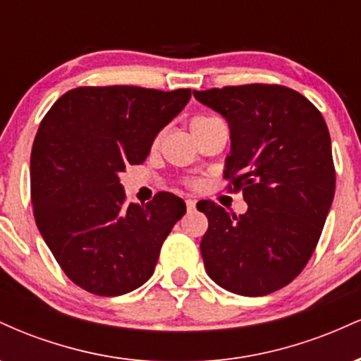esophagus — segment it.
I'll return each mask as SVG.
<instances>
[{
	"label": "esophagus",
	"mask_w": 361,
	"mask_h": 361,
	"mask_svg": "<svg viewBox=\"0 0 361 361\" xmlns=\"http://www.w3.org/2000/svg\"><path fill=\"white\" fill-rule=\"evenodd\" d=\"M185 204H186V209L193 210L195 209V204H197V202H195L193 198H185Z\"/></svg>",
	"instance_id": "1"
}]
</instances>
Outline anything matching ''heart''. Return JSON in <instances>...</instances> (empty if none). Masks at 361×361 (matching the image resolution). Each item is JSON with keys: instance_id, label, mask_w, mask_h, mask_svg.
I'll list each match as a JSON object with an SVG mask.
<instances>
[{"instance_id": "heart-1", "label": "heart", "mask_w": 361, "mask_h": 361, "mask_svg": "<svg viewBox=\"0 0 361 361\" xmlns=\"http://www.w3.org/2000/svg\"><path fill=\"white\" fill-rule=\"evenodd\" d=\"M210 118H214V117H205V115H197V117H193L192 120H190V128H193L195 127H198L200 126V123H204V122H207V120H210ZM159 139H161V135H156L154 137V140H152V147H156L157 144H159ZM190 185H193L195 181H188Z\"/></svg>"}]
</instances>
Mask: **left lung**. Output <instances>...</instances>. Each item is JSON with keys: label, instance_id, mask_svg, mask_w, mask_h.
<instances>
[{"label": "left lung", "instance_id": "left-lung-1", "mask_svg": "<svg viewBox=\"0 0 361 361\" xmlns=\"http://www.w3.org/2000/svg\"><path fill=\"white\" fill-rule=\"evenodd\" d=\"M193 94L229 122L224 178L247 204L239 217L212 200L197 204L209 219L200 243L205 270L238 295H268L304 270L321 238L336 190L329 130L321 111L287 86L252 82Z\"/></svg>", "mask_w": 361, "mask_h": 361}]
</instances>
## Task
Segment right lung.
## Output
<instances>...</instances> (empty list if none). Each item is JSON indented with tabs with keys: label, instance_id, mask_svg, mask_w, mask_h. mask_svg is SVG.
<instances>
[{
	"label": "right lung",
	"instance_id": "1",
	"mask_svg": "<svg viewBox=\"0 0 361 361\" xmlns=\"http://www.w3.org/2000/svg\"><path fill=\"white\" fill-rule=\"evenodd\" d=\"M190 97V88L80 86L40 122L30 156L35 222L62 271L86 292L117 297L146 283L185 215V202L168 192L126 205L118 175L144 163Z\"/></svg>",
	"mask_w": 361,
	"mask_h": 361
}]
</instances>
